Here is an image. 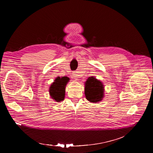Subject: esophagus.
<instances>
[{
    "label": "esophagus",
    "mask_w": 153,
    "mask_h": 153,
    "mask_svg": "<svg viewBox=\"0 0 153 153\" xmlns=\"http://www.w3.org/2000/svg\"><path fill=\"white\" fill-rule=\"evenodd\" d=\"M71 76H72V78H75V79L77 80V76H78V73L77 72L75 71V72H73V73L71 74Z\"/></svg>",
    "instance_id": "obj_1"
}]
</instances>
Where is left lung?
Here are the masks:
<instances>
[{
	"mask_svg": "<svg viewBox=\"0 0 153 153\" xmlns=\"http://www.w3.org/2000/svg\"><path fill=\"white\" fill-rule=\"evenodd\" d=\"M85 95L86 99L92 103H98L104 97V87L102 82L90 76L85 83Z\"/></svg>",
	"mask_w": 153,
	"mask_h": 153,
	"instance_id": "obj_1",
	"label": "left lung"
}]
</instances>
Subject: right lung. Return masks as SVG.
<instances>
[{"instance_id": "right-lung-1", "label": "right lung", "mask_w": 153, "mask_h": 153, "mask_svg": "<svg viewBox=\"0 0 153 153\" xmlns=\"http://www.w3.org/2000/svg\"><path fill=\"white\" fill-rule=\"evenodd\" d=\"M69 80L66 77L58 76L51 84L49 92L50 95L54 101L60 102L64 100L65 97V88Z\"/></svg>"}]
</instances>
